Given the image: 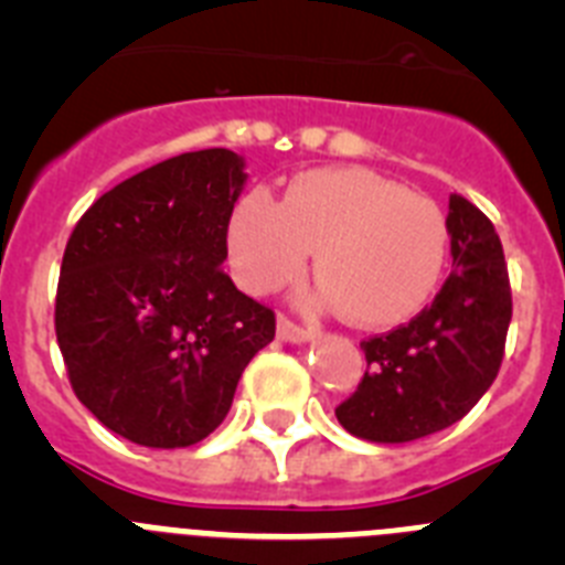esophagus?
I'll use <instances>...</instances> for the list:
<instances>
[{"label":"esophagus","instance_id":"34e87169","mask_svg":"<svg viewBox=\"0 0 565 565\" xmlns=\"http://www.w3.org/2000/svg\"><path fill=\"white\" fill-rule=\"evenodd\" d=\"M277 337L282 339V342H291V344H308L317 339V333L311 331V328H299L294 326L291 319L279 317L277 319Z\"/></svg>","mask_w":565,"mask_h":565}]
</instances>
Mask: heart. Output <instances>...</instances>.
<instances>
[{
  "label": "heart",
  "mask_w": 565,
  "mask_h": 565,
  "mask_svg": "<svg viewBox=\"0 0 565 565\" xmlns=\"http://www.w3.org/2000/svg\"><path fill=\"white\" fill-rule=\"evenodd\" d=\"M450 232L441 209L371 169H313L286 201L266 189L239 198L228 217V263L243 288L266 294L302 274L313 252L317 311H344L359 328L387 331L424 311L441 282Z\"/></svg>",
  "instance_id": "1"
}]
</instances>
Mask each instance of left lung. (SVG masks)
I'll return each mask as SVG.
<instances>
[{
    "label": "left lung",
    "instance_id": "left-lung-1",
    "mask_svg": "<svg viewBox=\"0 0 565 565\" xmlns=\"http://www.w3.org/2000/svg\"><path fill=\"white\" fill-rule=\"evenodd\" d=\"M450 279L411 326L362 342L367 371L337 418L351 436L407 444L461 422L495 382L512 294L501 237L478 206L450 194Z\"/></svg>",
    "mask_w": 565,
    "mask_h": 565
}]
</instances>
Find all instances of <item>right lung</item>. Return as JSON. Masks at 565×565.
Instances as JSON below:
<instances>
[{
    "label": "right lung",
    "mask_w": 565,
    "mask_h": 565,
    "mask_svg": "<svg viewBox=\"0 0 565 565\" xmlns=\"http://www.w3.org/2000/svg\"><path fill=\"white\" fill-rule=\"evenodd\" d=\"M246 181L232 149L183 152L102 194L70 234L58 348L78 402L132 444L203 441L274 339V313L221 268Z\"/></svg>",
    "instance_id": "right-lung-1"
}]
</instances>
